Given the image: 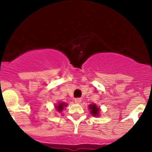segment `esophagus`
<instances>
[{
  "instance_id": "obj_1",
  "label": "esophagus",
  "mask_w": 152,
  "mask_h": 152,
  "mask_svg": "<svg viewBox=\"0 0 152 152\" xmlns=\"http://www.w3.org/2000/svg\"><path fill=\"white\" fill-rule=\"evenodd\" d=\"M81 102V99L80 98L75 99V103H76V104H80Z\"/></svg>"
}]
</instances>
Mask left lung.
I'll return each mask as SVG.
<instances>
[{"instance_id": "left-lung-1", "label": "left lung", "mask_w": 152, "mask_h": 152, "mask_svg": "<svg viewBox=\"0 0 152 152\" xmlns=\"http://www.w3.org/2000/svg\"><path fill=\"white\" fill-rule=\"evenodd\" d=\"M89 109L91 110L90 112L94 116H98L99 112V108L97 107L95 104H91L89 106Z\"/></svg>"}]
</instances>
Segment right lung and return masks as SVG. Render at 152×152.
I'll return each instance as SVG.
<instances>
[{
  "instance_id": "right-lung-1",
  "label": "right lung",
  "mask_w": 152,
  "mask_h": 152,
  "mask_svg": "<svg viewBox=\"0 0 152 152\" xmlns=\"http://www.w3.org/2000/svg\"><path fill=\"white\" fill-rule=\"evenodd\" d=\"M66 106L67 105H66L65 103H60V104H58V106H56V109L57 111L59 112V111H61L62 110L64 109V107Z\"/></svg>"
}]
</instances>
